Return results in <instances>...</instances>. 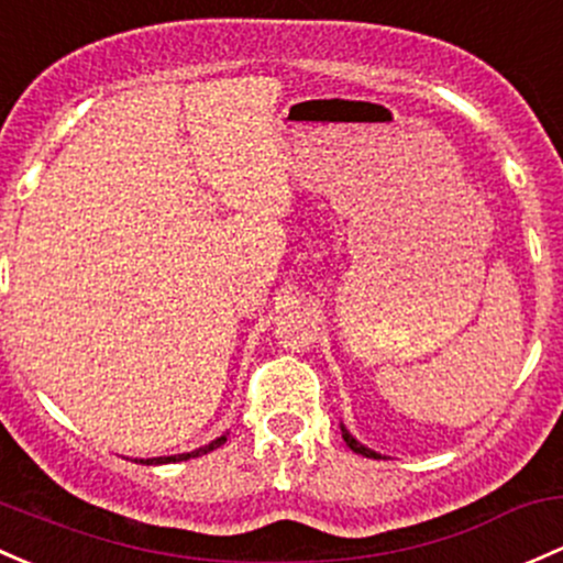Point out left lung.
<instances>
[{
  "label": "left lung",
  "instance_id": "8db88e82",
  "mask_svg": "<svg viewBox=\"0 0 563 563\" xmlns=\"http://www.w3.org/2000/svg\"><path fill=\"white\" fill-rule=\"evenodd\" d=\"M342 440L347 442V448H351L353 453H361V455H366V459H380V455H377L375 451H369V448H364V445H361V442L353 440V437L347 434V429H345V426H342Z\"/></svg>",
  "mask_w": 563,
  "mask_h": 563
}]
</instances>
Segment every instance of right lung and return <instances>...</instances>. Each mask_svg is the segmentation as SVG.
Segmentation results:
<instances>
[{
    "mask_svg": "<svg viewBox=\"0 0 563 563\" xmlns=\"http://www.w3.org/2000/svg\"><path fill=\"white\" fill-rule=\"evenodd\" d=\"M223 442H227V437H218V440H212L210 445H205V448H199V451H194V453H180V455H164V459H145L142 461V464H169V461H186V459H194V455H202V453H210V451H216V448H221Z\"/></svg>",
    "mask_w": 563,
    "mask_h": 563,
    "instance_id": "obj_1",
    "label": "right lung"
}]
</instances>
